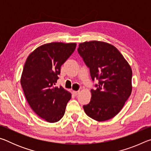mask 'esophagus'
<instances>
[{
    "mask_svg": "<svg viewBox=\"0 0 151 151\" xmlns=\"http://www.w3.org/2000/svg\"><path fill=\"white\" fill-rule=\"evenodd\" d=\"M79 93H80V92H79L78 91H73V94H75V96H76V95H78V94H79Z\"/></svg>",
    "mask_w": 151,
    "mask_h": 151,
    "instance_id": "34e87169",
    "label": "esophagus"
}]
</instances>
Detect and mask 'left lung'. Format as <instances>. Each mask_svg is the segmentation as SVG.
I'll use <instances>...</instances> for the list:
<instances>
[{"label": "left lung", "instance_id": "8db88e82", "mask_svg": "<svg viewBox=\"0 0 151 151\" xmlns=\"http://www.w3.org/2000/svg\"><path fill=\"white\" fill-rule=\"evenodd\" d=\"M78 52L90 69L92 80L99 81L91 89L90 103L83 106L87 115L97 121L113 118L121 111L132 92V69L116 47L109 43L85 42Z\"/></svg>", "mask_w": 151, "mask_h": 151}]
</instances>
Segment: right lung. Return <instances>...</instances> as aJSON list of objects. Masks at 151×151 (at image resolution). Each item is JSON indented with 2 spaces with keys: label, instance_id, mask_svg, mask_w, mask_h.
Instances as JSON below:
<instances>
[{
  "label": "right lung",
  "instance_id": "1",
  "mask_svg": "<svg viewBox=\"0 0 151 151\" xmlns=\"http://www.w3.org/2000/svg\"><path fill=\"white\" fill-rule=\"evenodd\" d=\"M76 43L51 42L30 53L24 64L20 83L28 103L38 116L48 122L62 119L71 94L55 86L60 67L73 54Z\"/></svg>",
  "mask_w": 151,
  "mask_h": 151
}]
</instances>
